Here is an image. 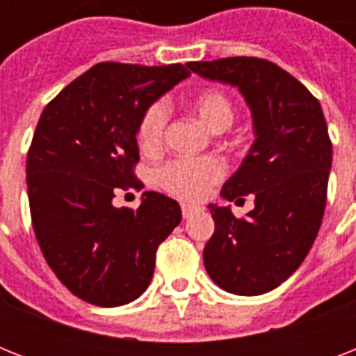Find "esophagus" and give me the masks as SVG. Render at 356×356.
Returning a JSON list of instances; mask_svg holds the SVG:
<instances>
[{"label": "esophagus", "mask_w": 356, "mask_h": 356, "mask_svg": "<svg viewBox=\"0 0 356 356\" xmlns=\"http://www.w3.org/2000/svg\"><path fill=\"white\" fill-rule=\"evenodd\" d=\"M183 218L184 220H188V218L194 216V212H197V207H192V205H183Z\"/></svg>", "instance_id": "esophagus-1"}]
</instances>
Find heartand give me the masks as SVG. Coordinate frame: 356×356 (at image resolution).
<instances>
[{"instance_id":"b5f03b06","label":"heart","mask_w":356,"mask_h":356,"mask_svg":"<svg viewBox=\"0 0 356 356\" xmlns=\"http://www.w3.org/2000/svg\"><path fill=\"white\" fill-rule=\"evenodd\" d=\"M190 107L195 116L214 133H222L233 123L234 105L227 94L203 90L192 99ZM170 111L164 103H153L138 123V144L145 153H159L164 144ZM225 175V164L216 156L175 159L159 170V184L168 194L184 201H200L212 184Z\"/></svg>"}]
</instances>
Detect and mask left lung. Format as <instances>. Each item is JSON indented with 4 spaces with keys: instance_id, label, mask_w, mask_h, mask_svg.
<instances>
[{
    "instance_id": "8db88e82",
    "label": "left lung",
    "mask_w": 356,
    "mask_h": 356,
    "mask_svg": "<svg viewBox=\"0 0 356 356\" xmlns=\"http://www.w3.org/2000/svg\"><path fill=\"white\" fill-rule=\"evenodd\" d=\"M236 86L251 108L254 142L223 184L227 201L254 195L248 218L209 205L216 229L203 249L207 273L236 296H260L298 270L320 231L332 144L320 102L293 75L257 57L186 64Z\"/></svg>"
}]
</instances>
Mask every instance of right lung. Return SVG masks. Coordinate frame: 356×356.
Masks as SVG:
<instances>
[{
	"instance_id": "right-lung-1",
	"label": "right lung",
	"mask_w": 356,
	"mask_h": 356,
	"mask_svg": "<svg viewBox=\"0 0 356 356\" xmlns=\"http://www.w3.org/2000/svg\"><path fill=\"white\" fill-rule=\"evenodd\" d=\"M190 72L183 64L99 63L42 113L27 153L33 229L58 281L86 303L120 307L140 298L156 248L181 222V207L144 192L136 211L116 209V190L140 188L136 133L144 113Z\"/></svg>"
}]
</instances>
